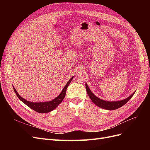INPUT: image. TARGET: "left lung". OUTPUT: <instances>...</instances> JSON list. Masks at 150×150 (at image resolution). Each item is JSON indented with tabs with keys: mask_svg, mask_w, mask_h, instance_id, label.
Listing matches in <instances>:
<instances>
[{
	"mask_svg": "<svg viewBox=\"0 0 150 150\" xmlns=\"http://www.w3.org/2000/svg\"><path fill=\"white\" fill-rule=\"evenodd\" d=\"M86 91H87V93L88 94V96H89L91 99L92 101L95 104H96V105H97L98 106L100 107L101 108L105 109V110H116V109L125 105V104L127 102H128L131 98H132L133 94H134V93H133L130 96H129L128 98H127L126 99H123V100H121V101H106L102 100V99H99L95 96V95L91 91V90L89 89L88 84L86 83Z\"/></svg>",
	"mask_w": 150,
	"mask_h": 150,
	"instance_id": "left-lung-1",
	"label": "left lung"
}]
</instances>
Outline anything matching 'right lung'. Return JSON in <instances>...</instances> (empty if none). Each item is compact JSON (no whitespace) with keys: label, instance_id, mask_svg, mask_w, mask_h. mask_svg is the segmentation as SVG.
<instances>
[{"label":"right lung","instance_id":"add662e5","mask_svg":"<svg viewBox=\"0 0 150 150\" xmlns=\"http://www.w3.org/2000/svg\"><path fill=\"white\" fill-rule=\"evenodd\" d=\"M72 79H73V78H72L69 81H68V83L64 86V89H62L61 93L59 95L57 98L54 99L53 100H52L51 101H48V102L33 103V102H30L29 101H27L23 98H22L20 95L18 94V93L17 92V91L16 90L14 87H13V90H14L15 93L16 94L18 98H19L22 102H23L24 104H25L27 106H29L30 108L33 109V110L35 111L38 112L47 113V112H49L50 111L54 110V109H56V108L57 107L59 104L62 101V100L64 99V98L66 96V89L68 87V86L69 85L70 83L71 82V80Z\"/></svg>","mask_w":150,"mask_h":150}]
</instances>
